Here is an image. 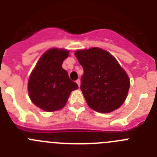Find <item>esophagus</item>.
Listing matches in <instances>:
<instances>
[{"label": "esophagus", "instance_id": "34e87169", "mask_svg": "<svg viewBox=\"0 0 157 157\" xmlns=\"http://www.w3.org/2000/svg\"><path fill=\"white\" fill-rule=\"evenodd\" d=\"M80 82H81V81H80L79 78H78V79L76 80V83H77L78 86H80Z\"/></svg>", "mask_w": 157, "mask_h": 157}]
</instances>
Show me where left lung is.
<instances>
[{
	"mask_svg": "<svg viewBox=\"0 0 157 157\" xmlns=\"http://www.w3.org/2000/svg\"><path fill=\"white\" fill-rule=\"evenodd\" d=\"M75 54L84 70L80 89L89 107L101 113L119 109L127 98L130 79L117 60L99 48Z\"/></svg>",
	"mask_w": 157,
	"mask_h": 157,
	"instance_id": "8db88e82",
	"label": "left lung"
}]
</instances>
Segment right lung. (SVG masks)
<instances>
[{
  "mask_svg": "<svg viewBox=\"0 0 157 157\" xmlns=\"http://www.w3.org/2000/svg\"><path fill=\"white\" fill-rule=\"evenodd\" d=\"M68 51L52 48L43 54L28 81V93L36 106L46 112L62 109L71 92L78 88L62 67Z\"/></svg>",
  "mask_w": 157,
  "mask_h": 157,
  "instance_id": "1",
  "label": "right lung"
}]
</instances>
